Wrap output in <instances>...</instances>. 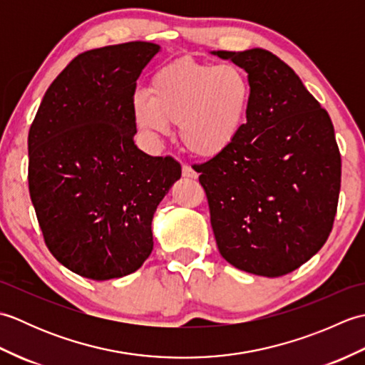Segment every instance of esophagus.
Returning a JSON list of instances; mask_svg holds the SVG:
<instances>
[{
    "mask_svg": "<svg viewBox=\"0 0 365 365\" xmlns=\"http://www.w3.org/2000/svg\"><path fill=\"white\" fill-rule=\"evenodd\" d=\"M182 174H183V177H187V178H197L199 177V174L196 173V170L192 169L191 166H188V165H183Z\"/></svg>",
    "mask_w": 365,
    "mask_h": 365,
    "instance_id": "esophagus-1",
    "label": "esophagus"
}]
</instances>
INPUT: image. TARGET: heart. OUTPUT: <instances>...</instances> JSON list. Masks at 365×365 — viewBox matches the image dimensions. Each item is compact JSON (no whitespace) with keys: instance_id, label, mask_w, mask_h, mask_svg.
<instances>
[{"instance_id":"b5f03b06","label":"heart","mask_w":365,"mask_h":365,"mask_svg":"<svg viewBox=\"0 0 365 365\" xmlns=\"http://www.w3.org/2000/svg\"><path fill=\"white\" fill-rule=\"evenodd\" d=\"M251 102V81L240 67L183 58L153 73L149 96L136 94L131 111L145 135H168L173 123L192 155L216 158L242 135Z\"/></svg>"}]
</instances>
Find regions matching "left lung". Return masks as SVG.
<instances>
[{
    "label": "left lung",
    "instance_id": "8db88e82",
    "mask_svg": "<svg viewBox=\"0 0 365 365\" xmlns=\"http://www.w3.org/2000/svg\"><path fill=\"white\" fill-rule=\"evenodd\" d=\"M212 54L242 67L252 88L237 143L197 168L216 245L238 269L284 276L319 252L331 234L342 166L334 127L276 54Z\"/></svg>",
    "mask_w": 365,
    "mask_h": 365
}]
</instances>
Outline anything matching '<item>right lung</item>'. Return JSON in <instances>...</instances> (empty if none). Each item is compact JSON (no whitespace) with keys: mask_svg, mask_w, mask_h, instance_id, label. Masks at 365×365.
<instances>
[{"mask_svg":"<svg viewBox=\"0 0 365 365\" xmlns=\"http://www.w3.org/2000/svg\"><path fill=\"white\" fill-rule=\"evenodd\" d=\"M152 42L76 56L46 89L28 135V182L45 245L94 281L127 276L153 250L152 220L182 168L135 145L136 80Z\"/></svg>","mask_w":365,"mask_h":365,"instance_id":"add662e5","label":"right lung"}]
</instances>
